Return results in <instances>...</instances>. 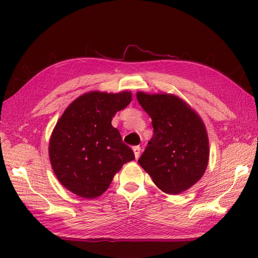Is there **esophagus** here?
I'll use <instances>...</instances> for the list:
<instances>
[{
  "instance_id": "1",
  "label": "esophagus",
  "mask_w": 258,
  "mask_h": 258,
  "mask_svg": "<svg viewBox=\"0 0 258 258\" xmlns=\"http://www.w3.org/2000/svg\"><path fill=\"white\" fill-rule=\"evenodd\" d=\"M133 151H134L135 158H139L140 155H141V146H134Z\"/></svg>"
}]
</instances>
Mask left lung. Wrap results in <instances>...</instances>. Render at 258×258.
<instances>
[{
    "label": "left lung",
    "instance_id": "obj_1",
    "mask_svg": "<svg viewBox=\"0 0 258 258\" xmlns=\"http://www.w3.org/2000/svg\"><path fill=\"white\" fill-rule=\"evenodd\" d=\"M136 96L154 128L140 165L163 191L182 193L201 179L207 167L210 147L204 123L174 95L139 92Z\"/></svg>",
    "mask_w": 258,
    "mask_h": 258
}]
</instances>
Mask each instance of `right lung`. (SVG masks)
<instances>
[{
	"label": "right lung",
	"instance_id": "add662e5",
	"mask_svg": "<svg viewBox=\"0 0 258 258\" xmlns=\"http://www.w3.org/2000/svg\"><path fill=\"white\" fill-rule=\"evenodd\" d=\"M130 92H91L65 109L54 127L48 154L65 188L84 199L102 195L114 175L133 161V151L112 126L116 112L132 101Z\"/></svg>",
	"mask_w": 258,
	"mask_h": 258
}]
</instances>
